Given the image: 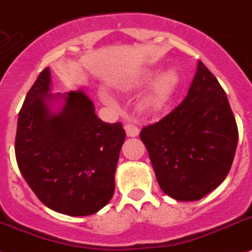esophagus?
I'll return each instance as SVG.
<instances>
[{"mask_svg": "<svg viewBox=\"0 0 252 252\" xmlns=\"http://www.w3.org/2000/svg\"><path fill=\"white\" fill-rule=\"evenodd\" d=\"M125 131H126V135L130 137H135L139 135V127L134 122H127V124L125 125Z\"/></svg>", "mask_w": 252, "mask_h": 252, "instance_id": "esophagus-1", "label": "esophagus"}]
</instances>
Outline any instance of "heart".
I'll return each mask as SVG.
<instances>
[{
	"label": "heart",
	"mask_w": 252,
	"mask_h": 252,
	"mask_svg": "<svg viewBox=\"0 0 252 252\" xmlns=\"http://www.w3.org/2000/svg\"><path fill=\"white\" fill-rule=\"evenodd\" d=\"M156 75V71L147 70L143 71L140 75H137L132 80L128 83V88H139L141 85L149 83L153 77ZM181 83V77L177 70L175 68H169L158 75V76L153 80L150 85L148 94L145 96V104L148 108L152 111H163L164 108L168 107L169 103L172 102L175 94L177 93L178 87Z\"/></svg>",
	"instance_id": "obj_1"
}]
</instances>
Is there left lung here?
Listing matches in <instances>:
<instances>
[{
	"instance_id": "8db88e82",
	"label": "left lung",
	"mask_w": 252,
	"mask_h": 252,
	"mask_svg": "<svg viewBox=\"0 0 252 252\" xmlns=\"http://www.w3.org/2000/svg\"><path fill=\"white\" fill-rule=\"evenodd\" d=\"M163 192L180 201L200 200L228 175L238 130L227 94L201 61L182 103L160 121L143 127Z\"/></svg>"
}]
</instances>
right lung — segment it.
<instances>
[{"label": "right lung", "mask_w": 252, "mask_h": 252, "mask_svg": "<svg viewBox=\"0 0 252 252\" xmlns=\"http://www.w3.org/2000/svg\"><path fill=\"white\" fill-rule=\"evenodd\" d=\"M46 67L19 112L15 156L21 175L49 209L72 217L92 216L115 192V172L125 141L121 122L96 117L93 102L77 90L51 94ZM64 100L60 111L50 105Z\"/></svg>", "instance_id": "obj_1"}]
</instances>
